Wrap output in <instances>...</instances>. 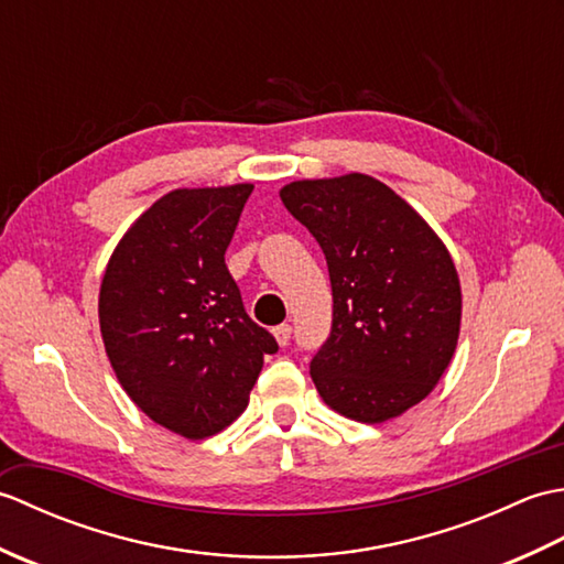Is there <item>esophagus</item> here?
<instances>
[{
    "label": "esophagus",
    "mask_w": 564,
    "mask_h": 564,
    "mask_svg": "<svg viewBox=\"0 0 564 564\" xmlns=\"http://www.w3.org/2000/svg\"><path fill=\"white\" fill-rule=\"evenodd\" d=\"M291 334H293V327H291V325H279V327L273 329V337H275V341H279L281 346H289Z\"/></svg>",
    "instance_id": "obj_1"
}]
</instances>
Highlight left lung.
Returning <instances> with one entry per match:
<instances>
[{
  "label": "left lung",
  "mask_w": 564,
  "mask_h": 564,
  "mask_svg": "<svg viewBox=\"0 0 564 564\" xmlns=\"http://www.w3.org/2000/svg\"><path fill=\"white\" fill-rule=\"evenodd\" d=\"M283 206L325 251L332 332L310 364L319 398L380 424L422 402L460 334V281L446 245L390 186L366 174L303 178Z\"/></svg>",
  "instance_id": "1"
}]
</instances>
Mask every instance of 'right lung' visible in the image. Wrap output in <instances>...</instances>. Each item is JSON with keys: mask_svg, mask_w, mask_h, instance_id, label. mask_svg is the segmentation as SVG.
<instances>
[{"mask_svg": "<svg viewBox=\"0 0 564 564\" xmlns=\"http://www.w3.org/2000/svg\"><path fill=\"white\" fill-rule=\"evenodd\" d=\"M251 188L170 191L130 225L101 281L99 325L118 382L154 424L191 441L247 410L263 356L279 351L225 267Z\"/></svg>", "mask_w": 564, "mask_h": 564, "instance_id": "right-lung-1", "label": "right lung"}]
</instances>
